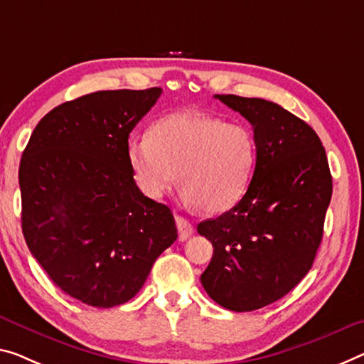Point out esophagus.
<instances>
[{
    "instance_id": "esophagus-1",
    "label": "esophagus",
    "mask_w": 364,
    "mask_h": 364,
    "mask_svg": "<svg viewBox=\"0 0 364 364\" xmlns=\"http://www.w3.org/2000/svg\"><path fill=\"white\" fill-rule=\"evenodd\" d=\"M176 225H177V231H178V240H187L190 236H192L193 228L186 220V218L176 215Z\"/></svg>"
}]
</instances>
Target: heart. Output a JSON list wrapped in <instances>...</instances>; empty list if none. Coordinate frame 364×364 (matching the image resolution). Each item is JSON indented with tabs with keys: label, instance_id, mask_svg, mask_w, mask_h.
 I'll list each match as a JSON object with an SVG mask.
<instances>
[{
	"label": "heart",
	"instance_id": "obj_1",
	"mask_svg": "<svg viewBox=\"0 0 364 364\" xmlns=\"http://www.w3.org/2000/svg\"><path fill=\"white\" fill-rule=\"evenodd\" d=\"M127 163L144 197L163 198L178 186L205 213L237 205L252 182L259 149L254 132L240 122L200 110L161 117L148 136L130 139Z\"/></svg>",
	"mask_w": 364,
	"mask_h": 364
}]
</instances>
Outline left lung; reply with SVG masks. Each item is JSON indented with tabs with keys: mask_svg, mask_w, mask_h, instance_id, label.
I'll return each mask as SVG.
<instances>
[{
	"mask_svg": "<svg viewBox=\"0 0 364 364\" xmlns=\"http://www.w3.org/2000/svg\"><path fill=\"white\" fill-rule=\"evenodd\" d=\"M215 97L249 120L259 158L242 200L197 226L213 244L200 279L215 303L249 312L283 298L311 270L332 176L317 133L291 112L265 99Z\"/></svg>",
	"mask_w": 364,
	"mask_h": 364,
	"instance_id": "8db88e82",
	"label": "left lung"
}]
</instances>
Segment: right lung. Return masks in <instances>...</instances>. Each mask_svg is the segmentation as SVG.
<instances>
[{
	"label": "right lung",
	"instance_id": "right-lung-1",
	"mask_svg": "<svg viewBox=\"0 0 364 364\" xmlns=\"http://www.w3.org/2000/svg\"><path fill=\"white\" fill-rule=\"evenodd\" d=\"M163 89L97 91L50 110L22 153V234L61 291L94 307L135 296L174 244L166 205L139 192L128 136Z\"/></svg>",
	"mask_w": 364,
	"mask_h": 364
}]
</instances>
